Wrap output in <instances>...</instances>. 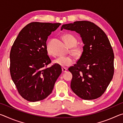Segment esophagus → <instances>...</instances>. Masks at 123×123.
I'll use <instances>...</instances> for the list:
<instances>
[{
  "label": "esophagus",
  "mask_w": 123,
  "mask_h": 123,
  "mask_svg": "<svg viewBox=\"0 0 123 123\" xmlns=\"http://www.w3.org/2000/svg\"><path fill=\"white\" fill-rule=\"evenodd\" d=\"M62 72H63V73L66 72L67 71V68H64V67H62Z\"/></svg>",
  "instance_id": "1"
}]
</instances>
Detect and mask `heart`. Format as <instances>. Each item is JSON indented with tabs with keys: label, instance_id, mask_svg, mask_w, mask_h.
<instances>
[{
	"label": "heart",
	"instance_id": "b5f03b06",
	"mask_svg": "<svg viewBox=\"0 0 123 123\" xmlns=\"http://www.w3.org/2000/svg\"><path fill=\"white\" fill-rule=\"evenodd\" d=\"M63 38L68 46L73 47L71 49L72 53L75 56L79 57L81 56L82 53V49L81 47L75 46L77 43V39L73 35L70 34H66L63 36ZM46 50L49 55H52L53 52L51 51L49 43L46 45ZM74 62L73 58L70 56H60L53 60V63L57 66L61 67H68L71 66Z\"/></svg>",
	"mask_w": 123,
	"mask_h": 123
}]
</instances>
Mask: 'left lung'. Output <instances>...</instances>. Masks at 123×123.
I'll return each mask as SVG.
<instances>
[{
  "label": "left lung",
  "mask_w": 123,
  "mask_h": 123,
  "mask_svg": "<svg viewBox=\"0 0 123 123\" xmlns=\"http://www.w3.org/2000/svg\"><path fill=\"white\" fill-rule=\"evenodd\" d=\"M63 29L78 33L84 44L80 59L68 68L73 75L70 87L82 99H97L105 92L114 74V54L109 39L99 27L86 20L63 24Z\"/></svg>",
  "instance_id": "left-lung-1"
}]
</instances>
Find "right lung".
I'll return each mask as SVG.
<instances>
[{"label":"right lung","instance_id":"obj_1","mask_svg":"<svg viewBox=\"0 0 123 123\" xmlns=\"http://www.w3.org/2000/svg\"><path fill=\"white\" fill-rule=\"evenodd\" d=\"M61 24L32 22L19 32L10 51V74L20 95L26 100H42L51 94L62 73L51 62L47 40Z\"/></svg>","mask_w":123,"mask_h":123}]
</instances>
